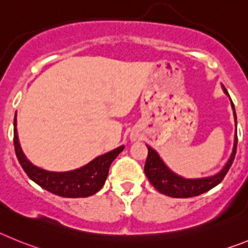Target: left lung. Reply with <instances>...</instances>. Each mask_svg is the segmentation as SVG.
Segmentation results:
<instances>
[{
    "mask_svg": "<svg viewBox=\"0 0 248 248\" xmlns=\"http://www.w3.org/2000/svg\"><path fill=\"white\" fill-rule=\"evenodd\" d=\"M224 91L227 93L226 89H224ZM231 105H232L233 116H235V122L236 126H237L235 106H233L232 101H231ZM147 148H148V155H147L146 164H144V173H146L149 183L159 193L164 194V195L171 196V198H193V196L206 193L222 182V179L229 171L230 167L232 166L233 159H235L236 148H237V129H236L235 133L232 155H231L224 169L214 177L202 178V179H185V178L179 177L177 174H174L163 163V160L160 159L155 149H152L149 146H147Z\"/></svg>",
    "mask_w": 248,
    "mask_h": 248,
    "instance_id": "obj_1",
    "label": "left lung"
}]
</instances>
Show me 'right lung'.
<instances>
[{"instance_id": "right-lung-1", "label": "right lung", "mask_w": 248, "mask_h": 248, "mask_svg": "<svg viewBox=\"0 0 248 248\" xmlns=\"http://www.w3.org/2000/svg\"><path fill=\"white\" fill-rule=\"evenodd\" d=\"M13 126H15L13 143H15L16 155L18 158V162L23 170L39 186L63 198H86V196L97 193L104 186L105 180L108 175L111 163L124 148V146L119 147L106 155L95 158L89 164L75 170L54 173V171L38 168L27 159L19 146L17 128H16L17 126L16 117Z\"/></svg>"}]
</instances>
